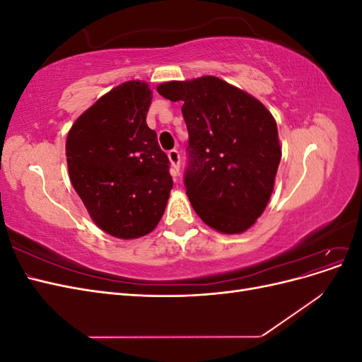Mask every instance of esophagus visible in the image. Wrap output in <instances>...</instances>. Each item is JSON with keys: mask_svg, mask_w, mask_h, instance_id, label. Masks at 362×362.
I'll use <instances>...</instances> for the list:
<instances>
[{"mask_svg": "<svg viewBox=\"0 0 362 362\" xmlns=\"http://www.w3.org/2000/svg\"><path fill=\"white\" fill-rule=\"evenodd\" d=\"M168 157L172 163V168H173V172H175V177H177V173L180 170V164H181V157H180V152L177 149H172L168 152Z\"/></svg>", "mask_w": 362, "mask_h": 362, "instance_id": "obj_1", "label": "esophagus"}]
</instances>
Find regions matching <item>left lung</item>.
Returning <instances> with one entry per match:
<instances>
[{
  "mask_svg": "<svg viewBox=\"0 0 362 362\" xmlns=\"http://www.w3.org/2000/svg\"><path fill=\"white\" fill-rule=\"evenodd\" d=\"M157 90L184 103V185L194 211L221 233L246 231L273 192L281 161L275 119L254 96L216 76L163 83Z\"/></svg>",
  "mask_w": 362,
  "mask_h": 362,
  "instance_id": "8db88e82",
  "label": "left lung"
}]
</instances>
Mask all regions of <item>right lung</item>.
I'll list each match as a JSON object with an SVG mask.
<instances>
[{
    "label": "right lung",
    "instance_id": "obj_1",
    "mask_svg": "<svg viewBox=\"0 0 362 362\" xmlns=\"http://www.w3.org/2000/svg\"><path fill=\"white\" fill-rule=\"evenodd\" d=\"M152 93L127 81L100 98L66 140L69 178L93 222L117 238L157 226L172 190L170 161L146 124Z\"/></svg>",
    "mask_w": 362,
    "mask_h": 362
}]
</instances>
